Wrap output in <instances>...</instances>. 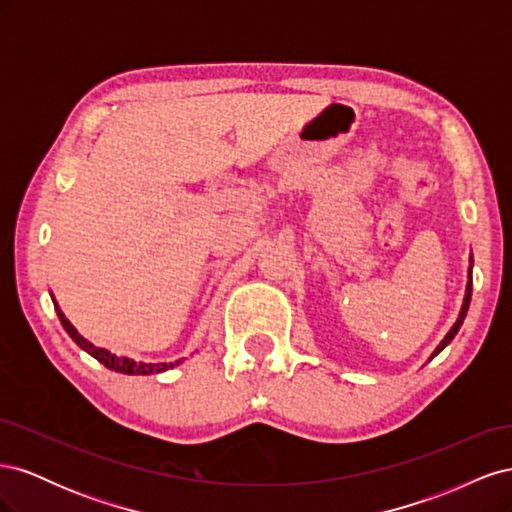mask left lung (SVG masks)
Wrapping results in <instances>:
<instances>
[{
    "label": "left lung",
    "mask_w": 512,
    "mask_h": 512,
    "mask_svg": "<svg viewBox=\"0 0 512 512\" xmlns=\"http://www.w3.org/2000/svg\"><path fill=\"white\" fill-rule=\"evenodd\" d=\"M472 265H474V258L470 256V269H468V286H466V297H463V305H461V312H459V318H457V322L453 324V327H451V331H448L446 333V337L442 339V342H440V346L436 348V350H433V354H431V359H433V356H438L448 344H451L453 342V337L457 335V331H459V327H461V324H463V320H466V314H468V307H470V299H472Z\"/></svg>",
    "instance_id": "1"
}]
</instances>
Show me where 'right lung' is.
<instances>
[{
  "label": "right lung",
  "instance_id": "1",
  "mask_svg": "<svg viewBox=\"0 0 512 512\" xmlns=\"http://www.w3.org/2000/svg\"><path fill=\"white\" fill-rule=\"evenodd\" d=\"M55 312H57V316L61 320V327H64L66 333L72 337V342H76V346H79L81 350H85L87 354L94 356V359L100 361L106 369H113V371H119V374H128V376H149V374H162V371H166V369L181 363V359L175 361V363H143V361L128 359V356H117V354L108 352L104 348L94 346L91 342H87L83 335H79V331L72 327L70 320L57 307V303H55Z\"/></svg>",
  "mask_w": 512,
  "mask_h": 512
}]
</instances>
